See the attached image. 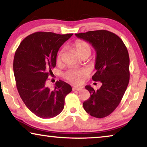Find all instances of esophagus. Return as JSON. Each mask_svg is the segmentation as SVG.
I'll return each instance as SVG.
<instances>
[{
	"mask_svg": "<svg viewBox=\"0 0 147 147\" xmlns=\"http://www.w3.org/2000/svg\"><path fill=\"white\" fill-rule=\"evenodd\" d=\"M82 89V87H74V88H73V91H80L81 90V89Z\"/></svg>",
	"mask_w": 147,
	"mask_h": 147,
	"instance_id": "1",
	"label": "esophagus"
}]
</instances>
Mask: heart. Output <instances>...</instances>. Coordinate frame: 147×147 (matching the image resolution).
Returning a JSON list of instances; mask_svg holds the SVG:
<instances>
[{"label": "heart", "instance_id": "obj_1", "mask_svg": "<svg viewBox=\"0 0 147 147\" xmlns=\"http://www.w3.org/2000/svg\"><path fill=\"white\" fill-rule=\"evenodd\" d=\"M72 48L75 50L78 55L82 58L84 56H89L91 53V47L88 42L82 39H76L71 45ZM63 51L61 50L57 55L56 61L58 63L61 62L62 56ZM65 79L68 80L69 82L73 84H78L80 83L81 79L86 76V72L84 70H80L76 69H70L63 73Z\"/></svg>", "mask_w": 147, "mask_h": 147}]
</instances>
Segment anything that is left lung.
I'll return each instance as SVG.
<instances>
[{"label":"left lung","instance_id":"8db88e82","mask_svg":"<svg viewBox=\"0 0 147 147\" xmlns=\"http://www.w3.org/2000/svg\"><path fill=\"white\" fill-rule=\"evenodd\" d=\"M75 35L88 41L95 49L96 72L92 79L102 83L100 88L96 91L90 86H86L90 97L83 103L84 108L94 117H106L119 106L128 85L130 58L128 50L118 36L105 30Z\"/></svg>","mask_w":147,"mask_h":147}]
</instances>
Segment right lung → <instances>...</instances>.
I'll return each mask as SVG.
<instances>
[{"label": "right lung", "instance_id": "obj_1", "mask_svg": "<svg viewBox=\"0 0 147 147\" xmlns=\"http://www.w3.org/2000/svg\"><path fill=\"white\" fill-rule=\"evenodd\" d=\"M73 34H57L37 32L26 37L16 50L13 72L17 91L23 102L42 119L54 117L64 108L65 98L71 86L57 81L54 90L47 86V79L56 67L59 49Z\"/></svg>", "mask_w": 147, "mask_h": 147}]
</instances>
